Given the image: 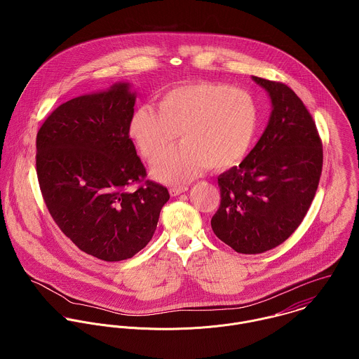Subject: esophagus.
<instances>
[{
  "mask_svg": "<svg viewBox=\"0 0 359 359\" xmlns=\"http://www.w3.org/2000/svg\"><path fill=\"white\" fill-rule=\"evenodd\" d=\"M185 191H188V187H185V185H174V187L170 188V195L171 196H177V195L184 194Z\"/></svg>",
  "mask_w": 359,
  "mask_h": 359,
  "instance_id": "34e87169",
  "label": "esophagus"
}]
</instances>
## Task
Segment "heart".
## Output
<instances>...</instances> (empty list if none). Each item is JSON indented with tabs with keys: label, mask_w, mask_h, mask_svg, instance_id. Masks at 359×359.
<instances>
[{
	"label": "heart",
	"mask_w": 359,
	"mask_h": 359,
	"mask_svg": "<svg viewBox=\"0 0 359 359\" xmlns=\"http://www.w3.org/2000/svg\"><path fill=\"white\" fill-rule=\"evenodd\" d=\"M158 110L144 104L130 120V134L141 154L154 161L178 138L182 145L154 167L156 178L185 182L205 167L228 170L249 152L258 127V107L245 90L224 83L192 81L163 91Z\"/></svg>",
	"instance_id": "obj_1"
}]
</instances>
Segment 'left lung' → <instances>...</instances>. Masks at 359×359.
<instances>
[{
	"instance_id": "8db88e82",
	"label": "left lung",
	"mask_w": 359,
	"mask_h": 359,
	"mask_svg": "<svg viewBox=\"0 0 359 359\" xmlns=\"http://www.w3.org/2000/svg\"><path fill=\"white\" fill-rule=\"evenodd\" d=\"M253 80L271 97V118L239 167L218 177L221 203L211 218L217 238L242 255L271 250L299 228L323 164L322 141L303 101L280 81Z\"/></svg>"
}]
</instances>
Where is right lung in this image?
I'll return each mask as SVG.
<instances>
[{"label":"right lung","instance_id":"1","mask_svg":"<svg viewBox=\"0 0 359 359\" xmlns=\"http://www.w3.org/2000/svg\"><path fill=\"white\" fill-rule=\"evenodd\" d=\"M134 104L128 84L77 97L52 111L36 140L40 191L55 224L103 261L142 250L170 199L167 188L147 180L130 138Z\"/></svg>","mask_w":359,"mask_h":359}]
</instances>
